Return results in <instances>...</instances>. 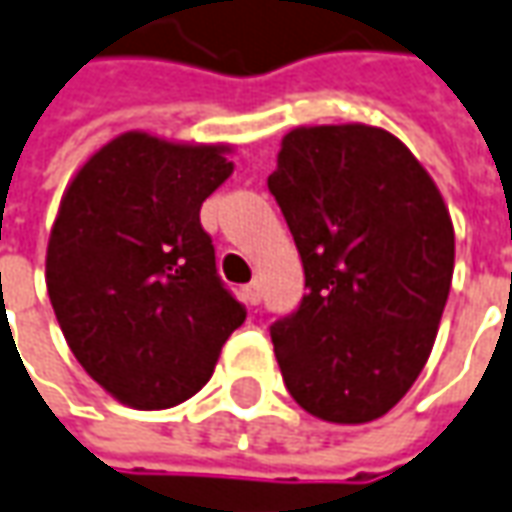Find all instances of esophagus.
Instances as JSON below:
<instances>
[{
    "label": "esophagus",
    "mask_w": 512,
    "mask_h": 512,
    "mask_svg": "<svg viewBox=\"0 0 512 512\" xmlns=\"http://www.w3.org/2000/svg\"><path fill=\"white\" fill-rule=\"evenodd\" d=\"M259 287H262L259 279H253L250 284H245V290H242V293H245V301H250V304H259V298H262Z\"/></svg>",
    "instance_id": "esophagus-1"
}]
</instances>
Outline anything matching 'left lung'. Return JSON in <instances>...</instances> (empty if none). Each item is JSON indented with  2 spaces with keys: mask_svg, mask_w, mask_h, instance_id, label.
Segmentation results:
<instances>
[{
  "mask_svg": "<svg viewBox=\"0 0 512 512\" xmlns=\"http://www.w3.org/2000/svg\"><path fill=\"white\" fill-rule=\"evenodd\" d=\"M307 293L270 327L287 392L327 423L383 417L414 386L454 276V225L434 180L363 123L284 135L267 177Z\"/></svg>",
  "mask_w": 512,
  "mask_h": 512,
  "instance_id": "8db88e82",
  "label": "left lung"
}]
</instances>
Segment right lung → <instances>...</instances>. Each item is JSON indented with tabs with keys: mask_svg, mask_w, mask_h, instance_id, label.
<instances>
[{
	"mask_svg": "<svg viewBox=\"0 0 512 512\" xmlns=\"http://www.w3.org/2000/svg\"><path fill=\"white\" fill-rule=\"evenodd\" d=\"M228 146L126 132L89 157L58 208L47 293L87 375L132 408H168L214 375L245 307L216 273L202 202Z\"/></svg>",
	"mask_w": 512,
	"mask_h": 512,
	"instance_id": "add662e5",
	"label": "right lung"
}]
</instances>
